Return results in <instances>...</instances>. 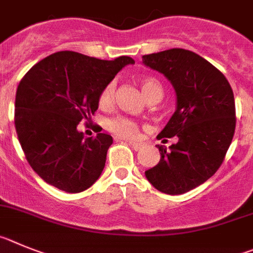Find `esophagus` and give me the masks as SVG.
Wrapping results in <instances>:
<instances>
[{
	"label": "esophagus",
	"mask_w": 253,
	"mask_h": 253,
	"mask_svg": "<svg viewBox=\"0 0 253 253\" xmlns=\"http://www.w3.org/2000/svg\"><path fill=\"white\" fill-rule=\"evenodd\" d=\"M127 142H128V145L129 146L132 147V149L135 150V151H140L141 149H142V143L141 142H136V141H127Z\"/></svg>",
	"instance_id": "obj_1"
}]
</instances>
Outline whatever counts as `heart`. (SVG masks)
Instances as JSON below:
<instances>
[{
  "label": "heart",
  "instance_id": "obj_1",
  "mask_svg": "<svg viewBox=\"0 0 253 253\" xmlns=\"http://www.w3.org/2000/svg\"><path fill=\"white\" fill-rule=\"evenodd\" d=\"M140 85L143 95H145V98L147 101H150L152 98L161 99V97H163V85L154 77L147 76L140 78ZM115 90L116 83L113 81H111L110 83H107L104 85L103 89L101 90V93L98 95V104L101 108L107 110V108H110L112 106L113 99H115ZM107 128L110 129L111 132H113L115 135L120 136V137L135 138L137 137L140 126H138V124L135 120H131V118L127 117H117L108 121Z\"/></svg>",
  "mask_w": 253,
  "mask_h": 253
}]
</instances>
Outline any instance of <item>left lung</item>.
<instances>
[{"label": "left lung", "mask_w": 253, "mask_h": 253, "mask_svg": "<svg viewBox=\"0 0 253 253\" xmlns=\"http://www.w3.org/2000/svg\"><path fill=\"white\" fill-rule=\"evenodd\" d=\"M142 61L176 93V111L158 137L179 138L168 151L156 146L160 161L145 175L159 192L184 194L213 176L226 158L236 128L233 90L220 70L190 50H165Z\"/></svg>", "instance_id": "left-lung-1"}]
</instances>
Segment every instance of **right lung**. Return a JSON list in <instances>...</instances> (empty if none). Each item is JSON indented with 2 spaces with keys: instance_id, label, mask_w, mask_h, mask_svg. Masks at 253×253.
<instances>
[{
  "instance_id": "right-lung-1",
  "label": "right lung",
  "mask_w": 253,
  "mask_h": 253,
  "mask_svg": "<svg viewBox=\"0 0 253 253\" xmlns=\"http://www.w3.org/2000/svg\"><path fill=\"white\" fill-rule=\"evenodd\" d=\"M133 63L129 56L101 60L58 51L25 74L16 90V133L42 180L67 193H81L97 181L113 140L106 133L83 138L77 127L98 110L104 85Z\"/></svg>"
}]
</instances>
